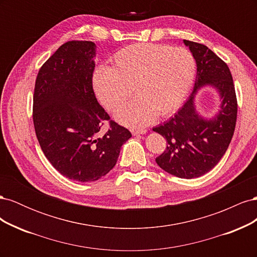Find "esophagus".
<instances>
[{"instance_id":"34e87169","label":"esophagus","mask_w":257,"mask_h":257,"mask_svg":"<svg viewBox=\"0 0 257 257\" xmlns=\"http://www.w3.org/2000/svg\"><path fill=\"white\" fill-rule=\"evenodd\" d=\"M131 132L133 135H143L147 133V130H132Z\"/></svg>"}]
</instances>
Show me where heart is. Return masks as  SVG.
I'll return each mask as SVG.
<instances>
[{"instance_id": "obj_1", "label": "heart", "mask_w": 257, "mask_h": 257, "mask_svg": "<svg viewBox=\"0 0 257 257\" xmlns=\"http://www.w3.org/2000/svg\"><path fill=\"white\" fill-rule=\"evenodd\" d=\"M111 67L100 66L93 75V89L107 109L113 110L132 95L136 97L115 110L119 122L142 127L177 110L192 87L196 64L185 48L168 45L134 44L115 52Z\"/></svg>"}]
</instances>
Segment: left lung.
Instances as JSON below:
<instances>
[{"label":"left lung","instance_id":"obj_1","mask_svg":"<svg viewBox=\"0 0 257 257\" xmlns=\"http://www.w3.org/2000/svg\"><path fill=\"white\" fill-rule=\"evenodd\" d=\"M196 61L197 74L192 94L168 121L153 131L166 138L167 148L155 159L168 174L198 178L210 172L226 152L237 120V97L227 64L207 46L184 40ZM213 86L221 106L213 118H204L196 110L195 96L199 88Z\"/></svg>","mask_w":257,"mask_h":257}]
</instances>
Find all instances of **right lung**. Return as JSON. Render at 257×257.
Returning a JSON list of instances; mask_svg holds the SVG:
<instances>
[{
	"instance_id": "obj_1",
	"label": "right lung",
	"mask_w": 257,
	"mask_h": 257,
	"mask_svg": "<svg viewBox=\"0 0 257 257\" xmlns=\"http://www.w3.org/2000/svg\"><path fill=\"white\" fill-rule=\"evenodd\" d=\"M96 46L88 41L63 44L37 74L33 122L45 157L73 181L90 182L108 174L131 132L110 120L92 85ZM105 120L110 128L99 135Z\"/></svg>"
}]
</instances>
